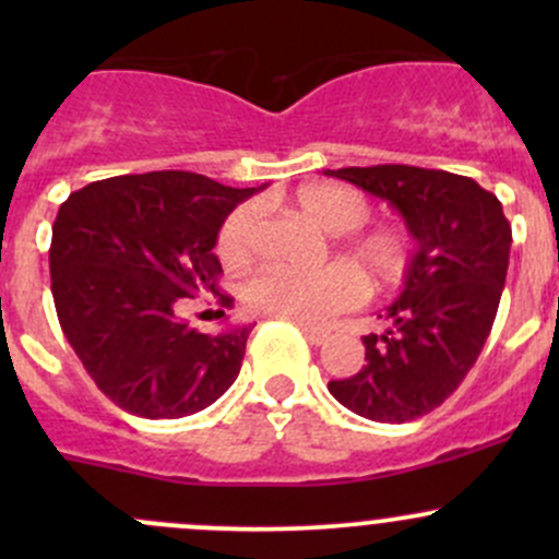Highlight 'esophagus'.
<instances>
[{"label":"esophagus","mask_w":559,"mask_h":559,"mask_svg":"<svg viewBox=\"0 0 559 559\" xmlns=\"http://www.w3.org/2000/svg\"><path fill=\"white\" fill-rule=\"evenodd\" d=\"M302 335L308 337V341L313 343V346H321V343H326V337H330V332L321 330V326H311V324H300Z\"/></svg>","instance_id":"esophagus-1"}]
</instances>
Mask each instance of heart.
I'll return each instance as SVG.
<instances>
[{"label": "heart", "mask_w": 559, "mask_h": 559, "mask_svg": "<svg viewBox=\"0 0 559 559\" xmlns=\"http://www.w3.org/2000/svg\"><path fill=\"white\" fill-rule=\"evenodd\" d=\"M297 211L332 235L352 233L370 216L368 197L357 189L337 183H316L297 191ZM257 207L240 205L224 218L218 229V257L227 264H240L251 257ZM348 253L365 270L373 284H394L408 270V240L397 229H365L348 240ZM362 300V281L346 264H326L316 273L267 267L253 275L243 289L248 311L284 316L302 324H321L332 313L352 308Z\"/></svg>", "instance_id": "heart-1"}]
</instances>
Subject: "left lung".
Segmentation results:
<instances>
[{"label":"left lung","instance_id":"left-lung-1","mask_svg":"<svg viewBox=\"0 0 559 559\" xmlns=\"http://www.w3.org/2000/svg\"><path fill=\"white\" fill-rule=\"evenodd\" d=\"M326 175L386 200L416 240L389 324L362 337V370L330 381L354 414L403 425L438 408L481 354L506 286L511 224L498 197L465 175L408 165Z\"/></svg>","mask_w":559,"mask_h":559}]
</instances>
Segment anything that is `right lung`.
<instances>
[{
	"mask_svg": "<svg viewBox=\"0 0 559 559\" xmlns=\"http://www.w3.org/2000/svg\"><path fill=\"white\" fill-rule=\"evenodd\" d=\"M262 189L162 170L97 180L59 207L50 240L56 313L86 373L118 408L180 419L235 384L251 324L207 335L178 308L216 292L218 229Z\"/></svg>",
	"mask_w": 559,
	"mask_h": 559,
	"instance_id": "1",
	"label": "right lung"
}]
</instances>
